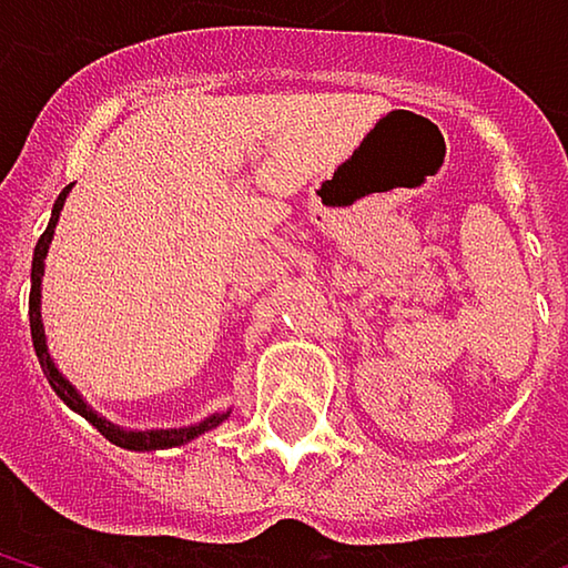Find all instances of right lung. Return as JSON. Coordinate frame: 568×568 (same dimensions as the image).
<instances>
[{
	"instance_id": "1",
	"label": "right lung",
	"mask_w": 568,
	"mask_h": 568,
	"mask_svg": "<svg viewBox=\"0 0 568 568\" xmlns=\"http://www.w3.org/2000/svg\"><path fill=\"white\" fill-rule=\"evenodd\" d=\"M68 190L71 186H64L61 193H58L55 200V210H52V220H49V230L39 236V246H36V256H32V292H29V328H32V345H36V355H39V365H42V372H45V378H49V385L55 388V395L68 404V407H74L88 424H94L111 444H118V447H128V450H164V447H180V444H186V440H193L196 434H203V430H210V427H216L226 414H213V417H206L203 424H196V427H173V430H121V427H114V424H108V420H101L84 400L81 395L58 375L55 362L49 358V348H45V328H42V312H39V305H42V273H45V253H49V243H52V233H55V223H58V213H61V203H64V196H68Z\"/></svg>"
}]
</instances>
